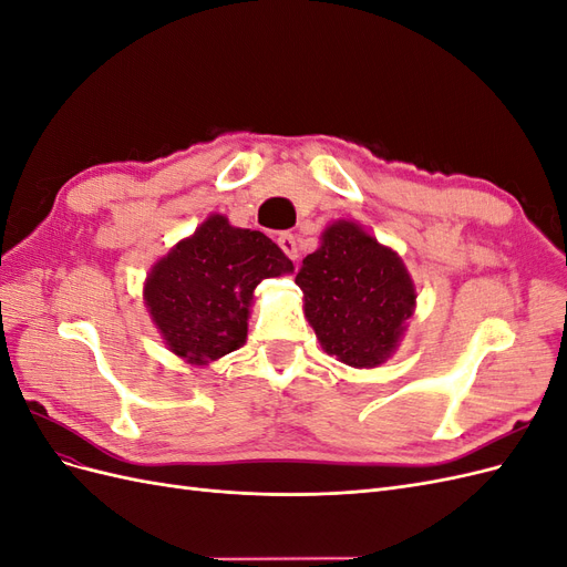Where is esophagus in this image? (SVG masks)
<instances>
[{"label":"esophagus","mask_w":567,"mask_h":567,"mask_svg":"<svg viewBox=\"0 0 567 567\" xmlns=\"http://www.w3.org/2000/svg\"><path fill=\"white\" fill-rule=\"evenodd\" d=\"M277 244H279V248L290 257V260H298V244H296V236H293V234H288V231L279 234Z\"/></svg>","instance_id":"34e87169"}]
</instances>
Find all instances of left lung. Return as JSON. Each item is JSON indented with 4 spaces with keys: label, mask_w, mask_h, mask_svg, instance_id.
<instances>
[{
    "label": "left lung",
    "mask_w": 567,
    "mask_h": 567,
    "mask_svg": "<svg viewBox=\"0 0 567 567\" xmlns=\"http://www.w3.org/2000/svg\"><path fill=\"white\" fill-rule=\"evenodd\" d=\"M296 284L323 352L354 369H375L398 352L419 298L402 257L352 219L323 229Z\"/></svg>",
    "instance_id": "left-lung-1"
}]
</instances>
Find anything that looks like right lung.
I'll return each mask as SVG.
<instances>
[{"label": "right lung", "mask_w": 567, "mask_h": 567, "mask_svg": "<svg viewBox=\"0 0 567 567\" xmlns=\"http://www.w3.org/2000/svg\"><path fill=\"white\" fill-rule=\"evenodd\" d=\"M290 271L293 262L271 238L213 213L153 262L144 302L167 350L208 367L244 348L255 286Z\"/></svg>", "instance_id": "add662e5"}]
</instances>
